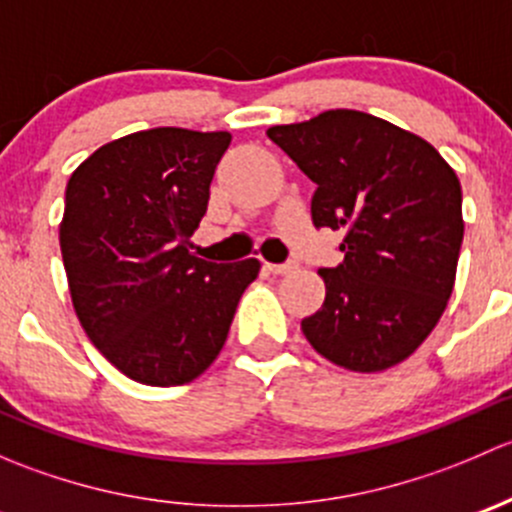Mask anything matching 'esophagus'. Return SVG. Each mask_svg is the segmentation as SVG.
Instances as JSON below:
<instances>
[{
	"instance_id": "34e87169",
	"label": "esophagus",
	"mask_w": 512,
	"mask_h": 512,
	"mask_svg": "<svg viewBox=\"0 0 512 512\" xmlns=\"http://www.w3.org/2000/svg\"><path fill=\"white\" fill-rule=\"evenodd\" d=\"M265 270L272 272V275H292L297 270V265L294 262H285V265H270V262H265Z\"/></svg>"
}]
</instances>
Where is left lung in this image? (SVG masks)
<instances>
[{
  "label": "left lung",
  "instance_id": "left-lung-1",
  "mask_svg": "<svg viewBox=\"0 0 512 512\" xmlns=\"http://www.w3.org/2000/svg\"><path fill=\"white\" fill-rule=\"evenodd\" d=\"M267 136L317 183L312 220L342 230L324 304L302 319L314 352L356 374L401 364L426 342L456 285L463 242L458 175L416 133L334 108Z\"/></svg>",
  "mask_w": 512,
  "mask_h": 512
}]
</instances>
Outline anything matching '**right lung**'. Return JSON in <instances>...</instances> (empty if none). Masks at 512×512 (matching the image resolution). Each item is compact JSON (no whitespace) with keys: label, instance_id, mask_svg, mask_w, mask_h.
Listing matches in <instances>:
<instances>
[{"label":"right lung","instance_id":"1","mask_svg":"<svg viewBox=\"0 0 512 512\" xmlns=\"http://www.w3.org/2000/svg\"><path fill=\"white\" fill-rule=\"evenodd\" d=\"M230 138L131 133L91 153L66 185L59 245L71 304L98 352L138 384L198 379L260 275L255 257L215 265L188 250Z\"/></svg>","mask_w":512,"mask_h":512}]
</instances>
